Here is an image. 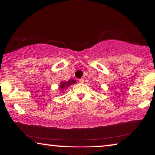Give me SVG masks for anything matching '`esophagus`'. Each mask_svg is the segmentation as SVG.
Listing matches in <instances>:
<instances>
[{
    "instance_id": "1",
    "label": "esophagus",
    "mask_w": 155,
    "mask_h": 155,
    "mask_svg": "<svg viewBox=\"0 0 155 155\" xmlns=\"http://www.w3.org/2000/svg\"><path fill=\"white\" fill-rule=\"evenodd\" d=\"M79 82L80 83H81V84H82V83H84V79H82V78H81V79H79Z\"/></svg>"
}]
</instances>
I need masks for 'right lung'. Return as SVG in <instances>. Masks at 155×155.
Wrapping results in <instances>:
<instances>
[{
	"label": "right lung",
	"mask_w": 155,
	"mask_h": 155,
	"mask_svg": "<svg viewBox=\"0 0 155 155\" xmlns=\"http://www.w3.org/2000/svg\"><path fill=\"white\" fill-rule=\"evenodd\" d=\"M76 83V81L74 79H70L69 81H62L61 83H60V89H61V90H63V89L68 87L71 86V85L74 84Z\"/></svg>",
	"instance_id": "right-lung-1"
}]
</instances>
